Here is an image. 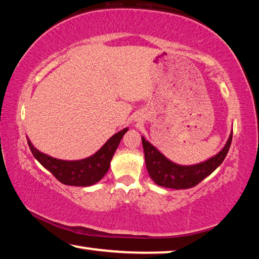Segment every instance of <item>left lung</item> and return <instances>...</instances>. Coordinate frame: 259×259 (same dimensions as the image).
<instances>
[{
    "instance_id": "8db88e82",
    "label": "left lung",
    "mask_w": 259,
    "mask_h": 259,
    "mask_svg": "<svg viewBox=\"0 0 259 259\" xmlns=\"http://www.w3.org/2000/svg\"><path fill=\"white\" fill-rule=\"evenodd\" d=\"M232 136H233V130H232L225 146L216 155L209 157L208 160L200 162V163L191 165H182L170 161L142 136L148 175L156 185L162 187L175 188V190L194 187L222 164L230 150Z\"/></svg>"
}]
</instances>
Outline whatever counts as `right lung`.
Returning a JSON list of instances; mask_svg holds the SVG:
<instances>
[{
    "instance_id": "1",
    "label": "right lung",
    "mask_w": 259,
    "mask_h": 259,
    "mask_svg": "<svg viewBox=\"0 0 259 259\" xmlns=\"http://www.w3.org/2000/svg\"><path fill=\"white\" fill-rule=\"evenodd\" d=\"M129 130L124 128L113 135L99 150L91 156L81 160H60L45 154L35 148L27 138L30 152L47 170L54 175L60 183L71 186H91L98 183L107 174L112 157L122 137Z\"/></svg>"
}]
</instances>
